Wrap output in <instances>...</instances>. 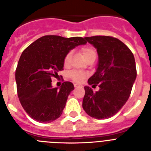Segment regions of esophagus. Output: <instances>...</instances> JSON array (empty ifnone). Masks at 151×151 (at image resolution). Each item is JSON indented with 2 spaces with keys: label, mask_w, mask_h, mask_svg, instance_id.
Instances as JSON below:
<instances>
[{
  "label": "esophagus",
  "mask_w": 151,
  "mask_h": 151,
  "mask_svg": "<svg viewBox=\"0 0 151 151\" xmlns=\"http://www.w3.org/2000/svg\"><path fill=\"white\" fill-rule=\"evenodd\" d=\"M74 87L77 88V87H80V85H78V84H74Z\"/></svg>",
  "instance_id": "obj_1"
}]
</instances>
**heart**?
<instances>
[{
    "label": "heart",
    "instance_id": "1",
    "mask_svg": "<svg viewBox=\"0 0 151 151\" xmlns=\"http://www.w3.org/2000/svg\"><path fill=\"white\" fill-rule=\"evenodd\" d=\"M82 53L83 54L84 57L85 59H88L89 57L96 56V52L94 48H92L91 47H85L82 49ZM72 56V52H68L67 54L65 55L63 59V65L65 66H67L69 64L70 58ZM69 77L71 78L73 81L76 82L80 83L83 81L84 78L86 77V73L82 71H78V70H72L69 73Z\"/></svg>",
    "mask_w": 151,
    "mask_h": 151
}]
</instances>
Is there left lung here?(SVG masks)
<instances>
[{"label":"left lung","instance_id":"1","mask_svg":"<svg viewBox=\"0 0 151 151\" xmlns=\"http://www.w3.org/2000/svg\"><path fill=\"white\" fill-rule=\"evenodd\" d=\"M97 48L99 57L97 71L88 80L93 91L85 86L82 107L88 115L97 119L113 116L125 105L137 76L132 52L123 42L112 36L85 37Z\"/></svg>","mask_w":151,"mask_h":151}]
</instances>
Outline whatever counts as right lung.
<instances>
[{"label":"right lung","mask_w":151,"mask_h":151,"mask_svg":"<svg viewBox=\"0 0 151 151\" xmlns=\"http://www.w3.org/2000/svg\"><path fill=\"white\" fill-rule=\"evenodd\" d=\"M86 43L82 37L45 35L23 50L16 69V82L21 105L31 118L47 123L60 116L74 86L64 82L60 89L53 88L51 78L63 70L68 52Z\"/></svg>","instance_id":"right-lung-1"}]
</instances>
